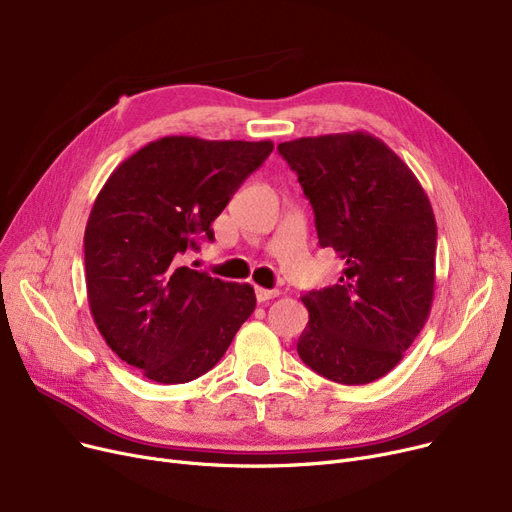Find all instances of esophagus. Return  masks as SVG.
<instances>
[{"mask_svg":"<svg viewBox=\"0 0 512 512\" xmlns=\"http://www.w3.org/2000/svg\"><path fill=\"white\" fill-rule=\"evenodd\" d=\"M280 294V290H270V288H261V286H257L255 288V297H257V301L259 303H265V301H270V299H276Z\"/></svg>","mask_w":512,"mask_h":512,"instance_id":"esophagus-1","label":"esophagus"}]
</instances>
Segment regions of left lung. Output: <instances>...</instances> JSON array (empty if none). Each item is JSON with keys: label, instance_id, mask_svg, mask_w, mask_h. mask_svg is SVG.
I'll use <instances>...</instances> for the list:
<instances>
[{"label": "left lung", "instance_id": "1", "mask_svg": "<svg viewBox=\"0 0 512 512\" xmlns=\"http://www.w3.org/2000/svg\"><path fill=\"white\" fill-rule=\"evenodd\" d=\"M278 151L313 207L319 245L344 261L338 284L301 297L309 324L299 357L338 384L380 380L432 311V203L405 161L369 132L303 137Z\"/></svg>", "mask_w": 512, "mask_h": 512}]
</instances>
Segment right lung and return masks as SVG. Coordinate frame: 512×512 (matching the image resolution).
<instances>
[{
    "instance_id": "right-lung-1",
    "label": "right lung",
    "mask_w": 512,
    "mask_h": 512,
    "mask_svg": "<svg viewBox=\"0 0 512 512\" xmlns=\"http://www.w3.org/2000/svg\"><path fill=\"white\" fill-rule=\"evenodd\" d=\"M272 141L164 137L139 149L99 191L85 228L87 299L97 330L157 384H186L218 363L255 309L251 284L182 265Z\"/></svg>"
}]
</instances>
